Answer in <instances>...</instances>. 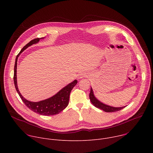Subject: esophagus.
I'll use <instances>...</instances> for the list:
<instances>
[{"mask_svg": "<svg viewBox=\"0 0 153 153\" xmlns=\"http://www.w3.org/2000/svg\"><path fill=\"white\" fill-rule=\"evenodd\" d=\"M86 77V75H85V74L82 73V74H79V76H78V77H77V79L79 80V79H82V78H83V77Z\"/></svg>", "mask_w": 153, "mask_h": 153, "instance_id": "34e87169", "label": "esophagus"}]
</instances>
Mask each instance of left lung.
<instances>
[{
	"instance_id": "1",
	"label": "left lung",
	"mask_w": 153,
	"mask_h": 153,
	"mask_svg": "<svg viewBox=\"0 0 153 153\" xmlns=\"http://www.w3.org/2000/svg\"><path fill=\"white\" fill-rule=\"evenodd\" d=\"M90 99L91 102V103H93V105H94V106H95L96 107L100 108V110H102L103 111H105V112H108V113H111V112H116L119 110H121L122 109L124 108L125 106H122V107H113L111 106H108L107 105H105L102 102H100L99 100H97L93 93V89L91 88V91H90Z\"/></svg>"
}]
</instances>
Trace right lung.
<instances>
[{"mask_svg":"<svg viewBox=\"0 0 153 153\" xmlns=\"http://www.w3.org/2000/svg\"><path fill=\"white\" fill-rule=\"evenodd\" d=\"M43 39L42 38H36L32 40H31L29 43L23 47L21 50L20 53L17 55L15 61L14 65V83L16 90L19 94L20 97L22 100L25 104V105L30 110L39 114L42 116H53L59 114L60 112L63 111L64 109L66 108L69 103V99L70 93L73 88V87L77 84V80H74L73 82L69 83L66 86H65L61 90H60L56 94L53 96V97L48 98L47 99L43 100L37 102H30L27 99H25L21 95L19 91L17 84V62L18 57L20 54L22 53L25 49H27L28 47L32 45L33 44H35L39 42L40 39Z\"/></svg>","mask_w":153,"mask_h":153,"instance_id":"add662e5","label":"right lung"}]
</instances>
